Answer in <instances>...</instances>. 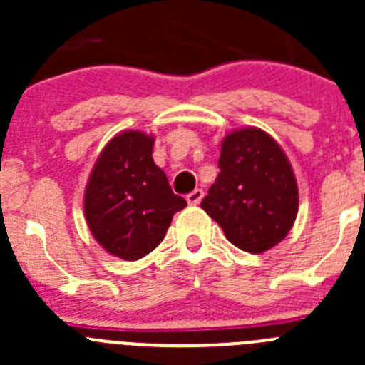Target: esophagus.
<instances>
[{"instance_id": "34e87169", "label": "esophagus", "mask_w": 365, "mask_h": 365, "mask_svg": "<svg viewBox=\"0 0 365 365\" xmlns=\"http://www.w3.org/2000/svg\"><path fill=\"white\" fill-rule=\"evenodd\" d=\"M202 197H205V192H202L201 188H197V190H193L192 193H188V195H186V201H188V205H199Z\"/></svg>"}]
</instances>
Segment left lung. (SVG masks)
<instances>
[{"label":"left lung","instance_id":"8db88e82","mask_svg":"<svg viewBox=\"0 0 365 365\" xmlns=\"http://www.w3.org/2000/svg\"><path fill=\"white\" fill-rule=\"evenodd\" d=\"M219 175L201 208L227 240L250 254L276 247L298 215V182L285 151L259 128L222 138Z\"/></svg>","mask_w":365,"mask_h":365}]
</instances>
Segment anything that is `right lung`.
Returning <instances> with one entry per match:
<instances>
[{
    "instance_id": "obj_1",
    "label": "right lung",
    "mask_w": 365,
    "mask_h": 365,
    "mask_svg": "<svg viewBox=\"0 0 365 365\" xmlns=\"http://www.w3.org/2000/svg\"><path fill=\"white\" fill-rule=\"evenodd\" d=\"M153 135L137 130L115 135L100 151L83 193L93 237L125 261L150 254L164 240L175 212L186 206L153 163Z\"/></svg>"
}]
</instances>
